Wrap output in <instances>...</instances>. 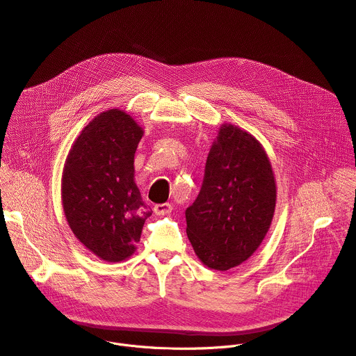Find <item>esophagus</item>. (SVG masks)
Returning <instances> with one entry per match:
<instances>
[{"mask_svg":"<svg viewBox=\"0 0 356 356\" xmlns=\"http://www.w3.org/2000/svg\"><path fill=\"white\" fill-rule=\"evenodd\" d=\"M172 210H173V207H172V204H169V202H163V204H156L154 207V211L158 216H168V214L172 213Z\"/></svg>","mask_w":356,"mask_h":356,"instance_id":"esophagus-1","label":"esophagus"}]
</instances>
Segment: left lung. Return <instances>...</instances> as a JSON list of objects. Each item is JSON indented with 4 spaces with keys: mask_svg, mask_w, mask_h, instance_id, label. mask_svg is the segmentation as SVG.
Instances as JSON below:
<instances>
[{
    "mask_svg": "<svg viewBox=\"0 0 356 356\" xmlns=\"http://www.w3.org/2000/svg\"><path fill=\"white\" fill-rule=\"evenodd\" d=\"M275 207L276 181L264 146L224 124L210 149L201 190L186 210L195 255L221 272L241 265L266 236Z\"/></svg>",
    "mask_w": 356,
    "mask_h": 356,
    "instance_id": "obj_1",
    "label": "left lung"
}]
</instances>
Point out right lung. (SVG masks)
Here are the masks:
<instances>
[{
    "label": "right lung",
    "mask_w": 356,
    "mask_h": 356,
    "mask_svg": "<svg viewBox=\"0 0 356 356\" xmlns=\"http://www.w3.org/2000/svg\"><path fill=\"white\" fill-rule=\"evenodd\" d=\"M143 129L113 108L97 115L74 140L62 176V202L76 238L99 259L121 262L139 242L152 211L134 181Z\"/></svg>",
    "instance_id": "1"
}]
</instances>
